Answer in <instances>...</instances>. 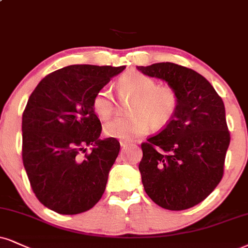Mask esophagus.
Returning <instances> with one entry per match:
<instances>
[{
	"label": "esophagus",
	"instance_id": "esophagus-1",
	"mask_svg": "<svg viewBox=\"0 0 248 248\" xmlns=\"http://www.w3.org/2000/svg\"><path fill=\"white\" fill-rule=\"evenodd\" d=\"M127 146H129V142L127 141H125V140H121V147L122 148H125V147H127Z\"/></svg>",
	"mask_w": 248,
	"mask_h": 248
}]
</instances>
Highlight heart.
I'll return each instance as SVG.
<instances>
[{
  "label": "heart",
  "instance_id": "obj_1",
  "mask_svg": "<svg viewBox=\"0 0 248 248\" xmlns=\"http://www.w3.org/2000/svg\"><path fill=\"white\" fill-rule=\"evenodd\" d=\"M117 93L122 100L134 99L130 107L131 117L110 119L103 126L109 138L129 141L149 131L151 122L155 126L167 124L178 107V95L170 86H157L154 78L145 73L129 71L117 80ZM94 112L101 119H107L115 110L111 90L103 87L92 101Z\"/></svg>",
  "mask_w": 248,
  "mask_h": 248
}]
</instances>
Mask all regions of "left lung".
Masks as SVG:
<instances>
[{
    "instance_id": "8db88e82",
    "label": "left lung",
    "mask_w": 248,
    "mask_h": 248,
    "mask_svg": "<svg viewBox=\"0 0 248 248\" xmlns=\"http://www.w3.org/2000/svg\"><path fill=\"white\" fill-rule=\"evenodd\" d=\"M167 81L178 95L175 115L141 143L143 188L155 203L184 210L203 201L221 182L230 132L221 96L194 70L175 63L137 66Z\"/></svg>"
}]
</instances>
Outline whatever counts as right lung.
I'll list each match as a JSON object with an SVG mask.
<instances>
[{
  "instance_id": "1",
  "label": "right lung",
  "mask_w": 248,
  "mask_h": 248,
  "mask_svg": "<svg viewBox=\"0 0 248 248\" xmlns=\"http://www.w3.org/2000/svg\"><path fill=\"white\" fill-rule=\"evenodd\" d=\"M124 69L69 65L46 76L31 94L21 123L23 163L35 197L47 208L76 215L105 193L121 145L115 138L100 139L102 126L92 101Z\"/></svg>"
}]
</instances>
